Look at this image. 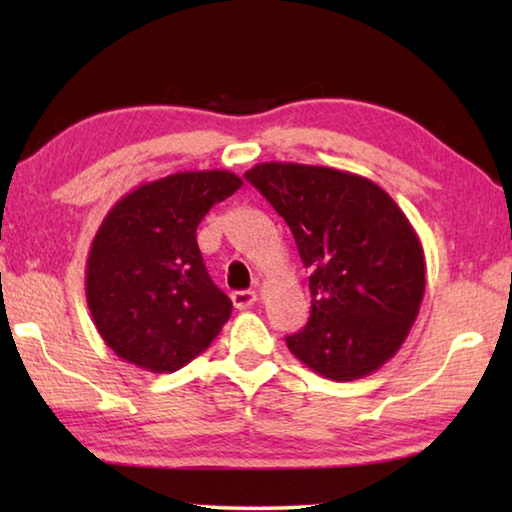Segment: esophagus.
<instances>
[{
	"instance_id": "esophagus-1",
	"label": "esophagus",
	"mask_w": 512,
	"mask_h": 512,
	"mask_svg": "<svg viewBox=\"0 0 512 512\" xmlns=\"http://www.w3.org/2000/svg\"><path fill=\"white\" fill-rule=\"evenodd\" d=\"M257 291H235L232 293V302H235L237 309H248L257 302Z\"/></svg>"
}]
</instances>
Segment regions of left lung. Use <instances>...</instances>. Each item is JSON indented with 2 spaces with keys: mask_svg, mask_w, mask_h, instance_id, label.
Returning a JSON list of instances; mask_svg holds the SVG:
<instances>
[{
  "mask_svg": "<svg viewBox=\"0 0 512 512\" xmlns=\"http://www.w3.org/2000/svg\"><path fill=\"white\" fill-rule=\"evenodd\" d=\"M246 178L293 232L311 314L287 348L316 375L354 381L402 348L420 314L427 264L418 232L384 189L357 173L259 162Z\"/></svg>",
  "mask_w": 512,
  "mask_h": 512,
  "instance_id": "8db88e82",
  "label": "left lung"
}]
</instances>
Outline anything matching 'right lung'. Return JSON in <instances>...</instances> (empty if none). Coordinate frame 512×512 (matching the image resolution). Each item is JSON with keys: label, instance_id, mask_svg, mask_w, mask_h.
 <instances>
[{"label": "right lung", "instance_id": "add662e5", "mask_svg": "<svg viewBox=\"0 0 512 512\" xmlns=\"http://www.w3.org/2000/svg\"><path fill=\"white\" fill-rule=\"evenodd\" d=\"M241 185L225 169L178 171L140 183L103 216L85 262V298L119 359L164 375L219 336L232 302L205 271L196 228Z\"/></svg>", "mask_w": 512, "mask_h": 512}]
</instances>
